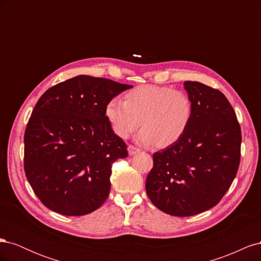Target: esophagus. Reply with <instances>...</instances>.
<instances>
[{
    "instance_id": "1",
    "label": "esophagus",
    "mask_w": 261,
    "mask_h": 261,
    "mask_svg": "<svg viewBox=\"0 0 261 261\" xmlns=\"http://www.w3.org/2000/svg\"><path fill=\"white\" fill-rule=\"evenodd\" d=\"M127 150H128V154L129 155H135L136 153H138L140 150L139 149H137L136 147H134V146H132V145H129L128 147H127Z\"/></svg>"
}]
</instances>
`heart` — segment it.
<instances>
[{"label":"heart","mask_w":261,"mask_h":261,"mask_svg":"<svg viewBox=\"0 0 261 261\" xmlns=\"http://www.w3.org/2000/svg\"><path fill=\"white\" fill-rule=\"evenodd\" d=\"M124 99H110L105 111L120 138H127L140 125V144L169 147L184 136L192 122L193 101L183 90L145 85L126 93Z\"/></svg>","instance_id":"heart-1"}]
</instances>
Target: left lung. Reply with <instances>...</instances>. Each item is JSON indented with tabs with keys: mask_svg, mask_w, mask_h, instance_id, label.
Listing matches in <instances>:
<instances>
[{
	"mask_svg": "<svg viewBox=\"0 0 261 261\" xmlns=\"http://www.w3.org/2000/svg\"><path fill=\"white\" fill-rule=\"evenodd\" d=\"M194 114L184 136L155 152L146 179L149 199L175 217L195 216L221 200L241 160V127L224 94L198 82H185Z\"/></svg>",
	"mask_w": 261,
	"mask_h": 261,
	"instance_id": "obj_1",
	"label": "left lung"
}]
</instances>
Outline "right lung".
Segmentation results:
<instances>
[{
	"label": "right lung",
	"mask_w": 261,
	"mask_h": 261,
	"mask_svg": "<svg viewBox=\"0 0 261 261\" xmlns=\"http://www.w3.org/2000/svg\"><path fill=\"white\" fill-rule=\"evenodd\" d=\"M133 86L78 75L46 90L28 121L25 173L46 208L64 216L97 210L111 189L112 163L127 156L106 117L108 101Z\"/></svg>",
	"instance_id": "obj_1"
}]
</instances>
